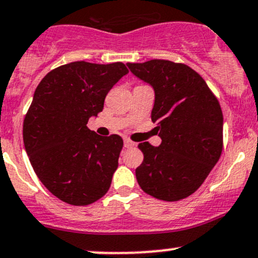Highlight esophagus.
I'll return each instance as SVG.
<instances>
[{
    "label": "esophagus",
    "instance_id": "obj_1",
    "mask_svg": "<svg viewBox=\"0 0 258 258\" xmlns=\"http://www.w3.org/2000/svg\"><path fill=\"white\" fill-rule=\"evenodd\" d=\"M123 143H124V147H126V148H132V147H135V146H136V143L132 142V141L128 140V138H124Z\"/></svg>",
    "mask_w": 258,
    "mask_h": 258
}]
</instances>
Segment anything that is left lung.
Wrapping results in <instances>:
<instances>
[{
  "label": "left lung",
  "instance_id": "8db88e82",
  "mask_svg": "<svg viewBox=\"0 0 258 258\" xmlns=\"http://www.w3.org/2000/svg\"><path fill=\"white\" fill-rule=\"evenodd\" d=\"M151 84L156 100L152 121L162 143L138 145L142 164L136 169L141 189L156 199L178 202L204 183L222 152V111L205 80L183 63L152 59L127 63Z\"/></svg>",
  "mask_w": 258,
  "mask_h": 258
}]
</instances>
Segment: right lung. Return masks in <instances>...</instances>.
<instances>
[{"mask_svg":"<svg viewBox=\"0 0 258 258\" xmlns=\"http://www.w3.org/2000/svg\"><path fill=\"white\" fill-rule=\"evenodd\" d=\"M127 73L121 61H73L48 73L34 91L23 121L24 148L43 185L67 204L90 205L110 189L123 141L99 136L86 123Z\"/></svg>","mask_w":258,"mask_h":258,"instance_id":"add662e5","label":"right lung"}]
</instances>
